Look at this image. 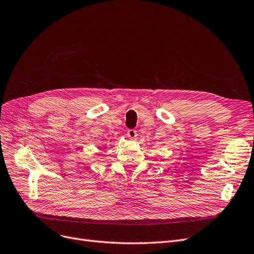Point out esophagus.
Segmentation results:
<instances>
[{
	"instance_id": "1",
	"label": "esophagus",
	"mask_w": 254,
	"mask_h": 254,
	"mask_svg": "<svg viewBox=\"0 0 254 254\" xmlns=\"http://www.w3.org/2000/svg\"><path fill=\"white\" fill-rule=\"evenodd\" d=\"M127 136L129 137L130 140H136L137 137V131L134 129H129L127 131Z\"/></svg>"
}]
</instances>
